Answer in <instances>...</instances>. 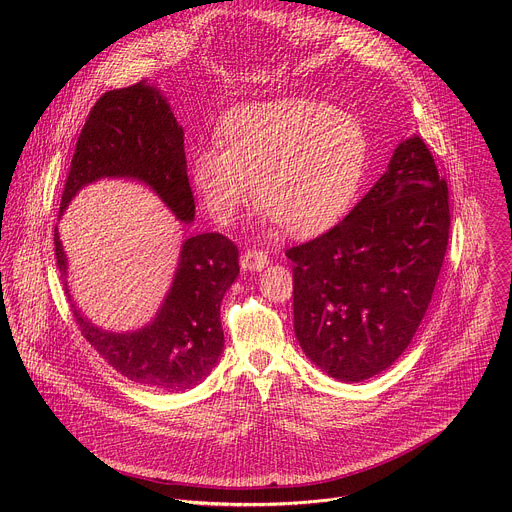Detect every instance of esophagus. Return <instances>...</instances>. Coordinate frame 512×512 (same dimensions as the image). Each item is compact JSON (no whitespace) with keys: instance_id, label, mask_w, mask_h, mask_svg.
<instances>
[{"instance_id":"obj_1","label":"esophagus","mask_w":512,"mask_h":512,"mask_svg":"<svg viewBox=\"0 0 512 512\" xmlns=\"http://www.w3.org/2000/svg\"><path fill=\"white\" fill-rule=\"evenodd\" d=\"M269 263V257L265 251H259V249H247L243 251L241 255V267L245 271H259L263 269L265 265Z\"/></svg>"}]
</instances>
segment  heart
I'll return each instance as SVG.
<instances>
[{
	"mask_svg": "<svg viewBox=\"0 0 512 512\" xmlns=\"http://www.w3.org/2000/svg\"><path fill=\"white\" fill-rule=\"evenodd\" d=\"M221 145L192 156V184L212 216L231 227L253 198L273 225L296 237L328 229L352 202L369 137L348 113L310 99L235 109L218 129Z\"/></svg>",
	"mask_w": 512,
	"mask_h": 512,
	"instance_id": "heart-1",
	"label": "heart"
}]
</instances>
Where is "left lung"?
<instances>
[{"mask_svg":"<svg viewBox=\"0 0 512 512\" xmlns=\"http://www.w3.org/2000/svg\"><path fill=\"white\" fill-rule=\"evenodd\" d=\"M448 200L431 152L413 135L346 218L285 251L296 336L330 377L364 381L409 346L448 251Z\"/></svg>","mask_w":512,"mask_h":512,"instance_id":"1","label":"left lung"}]
</instances>
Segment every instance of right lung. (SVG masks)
I'll use <instances>...</instances> for the list:
<instances>
[{
    "mask_svg": "<svg viewBox=\"0 0 512 512\" xmlns=\"http://www.w3.org/2000/svg\"><path fill=\"white\" fill-rule=\"evenodd\" d=\"M135 178L152 186L184 223L194 218L184 131L166 99L145 81L99 97L79 135L62 190L60 212L85 184ZM54 251L64 294L66 257L54 227ZM239 275V249L221 233L184 241L178 271L156 320L131 334L105 332L72 306L83 336L133 383L178 393L198 385L225 346L221 302ZM70 300V296H68Z\"/></svg>",
    "mask_w": 512,
    "mask_h": 512,
    "instance_id": "1",
    "label": "right lung"
}]
</instances>
